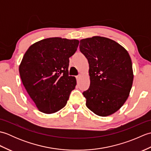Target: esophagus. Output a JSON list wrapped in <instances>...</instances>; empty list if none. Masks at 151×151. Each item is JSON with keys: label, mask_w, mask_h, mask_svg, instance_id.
Returning <instances> with one entry per match:
<instances>
[{"label": "esophagus", "mask_w": 151, "mask_h": 151, "mask_svg": "<svg viewBox=\"0 0 151 151\" xmlns=\"http://www.w3.org/2000/svg\"><path fill=\"white\" fill-rule=\"evenodd\" d=\"M76 80H77V81L78 82V81H80V78H81V75H78V76H76Z\"/></svg>", "instance_id": "34e87169"}]
</instances>
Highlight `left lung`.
<instances>
[{"label":"left lung","mask_w":151,"mask_h":151,"mask_svg":"<svg viewBox=\"0 0 151 151\" xmlns=\"http://www.w3.org/2000/svg\"><path fill=\"white\" fill-rule=\"evenodd\" d=\"M79 47L89 67L90 86L83 92L86 106L99 116L114 114L126 102L132 86L129 52L116 41L101 36L81 40Z\"/></svg>","instance_id":"8db88e82"}]
</instances>
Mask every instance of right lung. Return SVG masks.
I'll list each match as a JSON object with an SVG mask.
<instances>
[{"mask_svg":"<svg viewBox=\"0 0 151 151\" xmlns=\"http://www.w3.org/2000/svg\"><path fill=\"white\" fill-rule=\"evenodd\" d=\"M78 44L77 40L47 38L32 45L22 58L19 68L22 84L43 113L60 110L75 88V77L69 76V58Z\"/></svg>","mask_w":151,"mask_h":151,"instance_id":"obj_1","label":"right lung"}]
</instances>
